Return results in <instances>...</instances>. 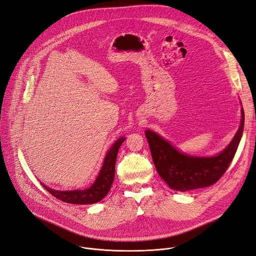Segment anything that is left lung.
<instances>
[{
  "label": "left lung",
  "mask_w": 256,
  "mask_h": 256,
  "mask_svg": "<svg viewBox=\"0 0 256 256\" xmlns=\"http://www.w3.org/2000/svg\"><path fill=\"white\" fill-rule=\"evenodd\" d=\"M244 129V110L241 108V122L228 146L212 156H195L184 154L158 133L148 129L152 156L160 178L176 191H189L214 184L226 171L232 162Z\"/></svg>",
  "instance_id": "obj_1"
}]
</instances>
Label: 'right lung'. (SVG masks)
I'll list each match as a JSON object with an SVG mask.
<instances>
[{"instance_id":"add662e5","label":"right lung","mask_w":256,"mask_h":256,"mask_svg":"<svg viewBox=\"0 0 256 256\" xmlns=\"http://www.w3.org/2000/svg\"><path fill=\"white\" fill-rule=\"evenodd\" d=\"M125 137H120L115 141L110 148L108 150L100 171L92 184L90 187L83 190H69V191H60L52 189L48 186L40 182L42 187L48 191L52 196L58 200L72 204H92L100 202L102 198L108 194L112 184L114 178H115V166L117 154L121 144L124 142Z\"/></svg>"}]
</instances>
